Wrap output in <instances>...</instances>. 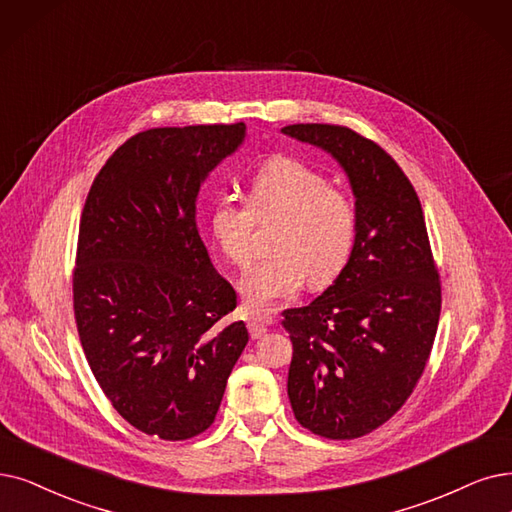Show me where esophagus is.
Segmentation results:
<instances>
[{
    "label": "esophagus",
    "instance_id": "obj_1",
    "mask_svg": "<svg viewBox=\"0 0 512 512\" xmlns=\"http://www.w3.org/2000/svg\"><path fill=\"white\" fill-rule=\"evenodd\" d=\"M248 330H250L252 340H258V338H262L264 334H267V325H262L258 321H248Z\"/></svg>",
    "mask_w": 512,
    "mask_h": 512
}]
</instances>
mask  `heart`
Listing matches in <instances>:
<instances>
[{
	"mask_svg": "<svg viewBox=\"0 0 512 512\" xmlns=\"http://www.w3.org/2000/svg\"><path fill=\"white\" fill-rule=\"evenodd\" d=\"M279 224L271 237V254L258 262L241 283L245 311L267 317L292 298L306 279L311 285L334 281L349 262L357 237L353 199L319 170L290 157L262 163L248 187V206L222 197L210 214V231L222 256L233 267L252 262L254 220Z\"/></svg>",
	"mask_w": 512,
	"mask_h": 512,
	"instance_id": "obj_1",
	"label": "heart"
}]
</instances>
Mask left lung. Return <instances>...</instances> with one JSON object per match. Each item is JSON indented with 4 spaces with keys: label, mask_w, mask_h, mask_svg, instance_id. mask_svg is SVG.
<instances>
[{
    "label": "left lung",
    "mask_w": 512,
    "mask_h": 512,
    "mask_svg": "<svg viewBox=\"0 0 512 512\" xmlns=\"http://www.w3.org/2000/svg\"><path fill=\"white\" fill-rule=\"evenodd\" d=\"M281 132L332 155L355 195L346 267L309 306L283 311L296 420L327 439H355L391 418L422 376L441 313L439 273L420 199L391 155L342 126Z\"/></svg>",
    "instance_id": "obj_1"
}]
</instances>
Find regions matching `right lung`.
I'll list each match as a JSON object with an SVG mask.
<instances>
[{
	"mask_svg": "<svg viewBox=\"0 0 512 512\" xmlns=\"http://www.w3.org/2000/svg\"><path fill=\"white\" fill-rule=\"evenodd\" d=\"M245 124L155 128L102 166L79 222L73 309L90 370L121 418L166 441L214 422L248 344L237 294L197 227L203 180Z\"/></svg>",
	"mask_w": 512,
	"mask_h": 512,
	"instance_id": "right-lung-1",
	"label": "right lung"
}]
</instances>
